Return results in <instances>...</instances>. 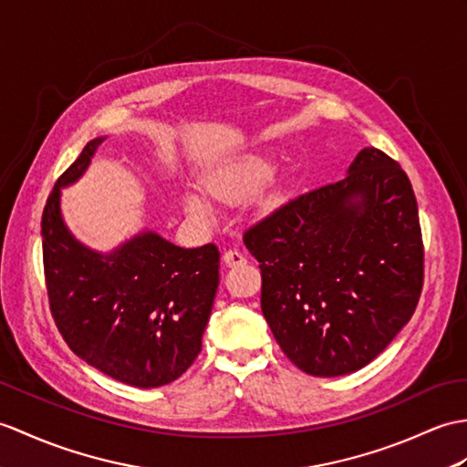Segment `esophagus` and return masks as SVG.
Segmentation results:
<instances>
[{
	"label": "esophagus",
	"instance_id": "1",
	"mask_svg": "<svg viewBox=\"0 0 467 467\" xmlns=\"http://www.w3.org/2000/svg\"><path fill=\"white\" fill-rule=\"evenodd\" d=\"M223 263L226 266H238L246 263V256L241 251H236V248H229V251H224L223 254Z\"/></svg>",
	"mask_w": 467,
	"mask_h": 467
}]
</instances>
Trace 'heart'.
I'll list each match as a JSON object with an SVG mask.
<instances>
[{
  "label": "heart",
  "instance_id": "1",
  "mask_svg": "<svg viewBox=\"0 0 467 467\" xmlns=\"http://www.w3.org/2000/svg\"><path fill=\"white\" fill-rule=\"evenodd\" d=\"M273 172H275V167L270 161L263 157H244L238 162H234V165L221 171L219 177L211 181V191L224 199L241 197V194L253 192L258 187H263V184L273 177ZM187 204H189V211L194 214L199 216L209 214L207 202L199 197H189Z\"/></svg>",
  "mask_w": 467,
  "mask_h": 467
}]
</instances>
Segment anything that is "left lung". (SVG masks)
<instances>
[{
  "label": "left lung",
  "instance_id": "obj_1",
  "mask_svg": "<svg viewBox=\"0 0 467 467\" xmlns=\"http://www.w3.org/2000/svg\"><path fill=\"white\" fill-rule=\"evenodd\" d=\"M260 308L288 360L320 378L370 364L414 314L424 244L414 189L380 149L342 181L280 204L243 236Z\"/></svg>",
  "mask_w": 467,
  "mask_h": 467
}]
</instances>
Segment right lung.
Listing matches in <instances>:
<instances>
[{
	"label": "right lung",
	"mask_w": 467,
	"mask_h": 467,
	"mask_svg": "<svg viewBox=\"0 0 467 467\" xmlns=\"http://www.w3.org/2000/svg\"><path fill=\"white\" fill-rule=\"evenodd\" d=\"M101 140L85 145L43 209L49 308L63 340L87 364L135 388L165 386L201 352L221 253L213 243L181 248L150 231L109 254L81 244L63 223L61 187L83 175Z\"/></svg>",
	"instance_id": "1"
}]
</instances>
